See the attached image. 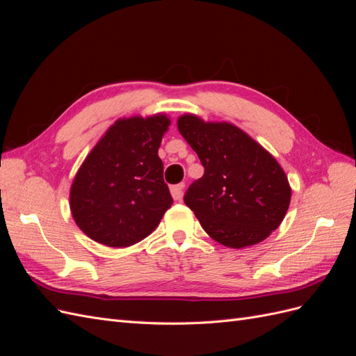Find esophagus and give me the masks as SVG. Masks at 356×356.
Returning <instances> with one entry per match:
<instances>
[{
  "label": "esophagus",
  "instance_id": "obj_1",
  "mask_svg": "<svg viewBox=\"0 0 356 356\" xmlns=\"http://www.w3.org/2000/svg\"><path fill=\"white\" fill-rule=\"evenodd\" d=\"M170 195L175 200H181L182 196H184V184H177V186H172L170 187Z\"/></svg>",
  "mask_w": 356,
  "mask_h": 356
}]
</instances>
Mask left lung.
<instances>
[{
    "label": "left lung",
    "instance_id": "obj_1",
    "mask_svg": "<svg viewBox=\"0 0 356 356\" xmlns=\"http://www.w3.org/2000/svg\"><path fill=\"white\" fill-rule=\"evenodd\" d=\"M177 126L204 168L184 196L203 230L234 250L267 239L291 202L289 182L277 160L232 123L184 114Z\"/></svg>",
    "mask_w": 356,
    "mask_h": 356
}]
</instances>
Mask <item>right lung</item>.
Returning <instances> with one entry per match:
<instances>
[{
    "mask_svg": "<svg viewBox=\"0 0 356 356\" xmlns=\"http://www.w3.org/2000/svg\"><path fill=\"white\" fill-rule=\"evenodd\" d=\"M166 114L118 118L84 159L70 190L75 224L105 246H131L152 234L174 203L159 157Z\"/></svg>",
    "mask_w": 356,
    "mask_h": 356,
    "instance_id": "1",
    "label": "right lung"
}]
</instances>
